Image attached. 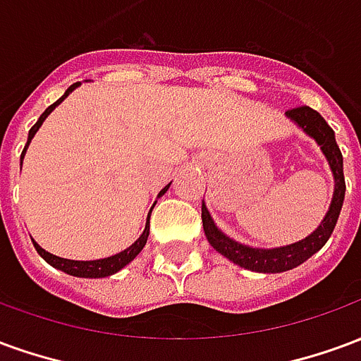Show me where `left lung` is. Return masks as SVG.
<instances>
[{"label": "left lung", "instance_id": "left-lung-1", "mask_svg": "<svg viewBox=\"0 0 361 361\" xmlns=\"http://www.w3.org/2000/svg\"><path fill=\"white\" fill-rule=\"evenodd\" d=\"M286 118L300 127L307 137H311L313 141L317 142L319 149L325 154L326 162H329L331 172H333V199H331L329 211L321 220V224L300 242L263 250V247H253V245L235 242L234 238L224 234L216 226V222L212 220L204 201L203 207H201L204 235H207V240H209L212 247L219 251L220 255H224L228 261H232L234 265H240L242 269H247V271L253 272H265V274L292 271L295 267L305 263L311 255H315L333 234L338 214H341L342 203H344V193H346L344 172H342V152L338 149V145H336V139H334V131L329 127L325 119L321 118V114L311 110L310 106H300V108H294V110H288Z\"/></svg>", "mask_w": 361, "mask_h": 361}]
</instances>
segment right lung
I'll return each instance as SVG.
<instances>
[{
	"label": "right lung",
	"mask_w": 361,
	"mask_h": 361,
	"mask_svg": "<svg viewBox=\"0 0 361 361\" xmlns=\"http://www.w3.org/2000/svg\"><path fill=\"white\" fill-rule=\"evenodd\" d=\"M77 87H81V82H75V85H71L69 89L66 90V94L61 96L59 100H56V102L51 104V106H48L46 108V111H44L42 116L38 118V121H36L35 126L30 127V131H28V141L27 145H25V150H23V154H20V166H23V158H25V154H27V149L28 145H30V141L35 139L36 131L42 127L44 119L50 116L51 111L58 108L59 104L66 100L67 96L71 94ZM168 188H170V183L166 185L160 193H158V197H162L168 191ZM154 204H157V201H154ZM154 204L150 207L149 211V216H147V224H145V230H142V234L135 240V243H131L127 250L119 251V253H116V255H110V257H104V259H94V261H73V259H63V257H58V255H54V253H50V251L42 250L38 243L32 240V243H35L36 251H38V255L48 263V265H51L54 269H58V271H63L67 272V274H71V276H79V279H104V276H110V274H116L118 271H121L123 267H127L131 261H133L139 253L142 251V247L147 245V240H149V232H150V212H152V209H154Z\"/></svg>",
	"instance_id": "obj_1"
}]
</instances>
